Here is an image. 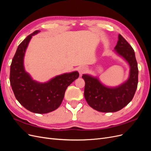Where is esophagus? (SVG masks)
I'll return each instance as SVG.
<instances>
[{
    "label": "esophagus",
    "instance_id": "1",
    "mask_svg": "<svg viewBox=\"0 0 151 151\" xmlns=\"http://www.w3.org/2000/svg\"><path fill=\"white\" fill-rule=\"evenodd\" d=\"M78 71L79 72L80 75L81 76L82 74H83L84 73H85L86 71H87V68L84 66H82V67H79L78 68Z\"/></svg>",
    "mask_w": 151,
    "mask_h": 151
}]
</instances>
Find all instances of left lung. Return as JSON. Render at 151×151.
Listing matches in <instances>:
<instances>
[{
	"label": "left lung",
	"mask_w": 151,
	"mask_h": 151,
	"mask_svg": "<svg viewBox=\"0 0 151 151\" xmlns=\"http://www.w3.org/2000/svg\"><path fill=\"white\" fill-rule=\"evenodd\" d=\"M114 52L128 63L130 71L128 79L116 87L103 84L97 77L83 74L84 97L89 106L100 112L120 110L133 99L138 84V67L134 49L121 35H118Z\"/></svg>",
	"instance_id": "8db88e82"
}]
</instances>
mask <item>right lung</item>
Wrapping results in <instances>:
<instances>
[{
    "label": "right lung",
    "instance_id": "right-lung-1",
    "mask_svg": "<svg viewBox=\"0 0 151 151\" xmlns=\"http://www.w3.org/2000/svg\"><path fill=\"white\" fill-rule=\"evenodd\" d=\"M40 32L34 31L18 46L11 65L10 83L16 98L22 106L33 113L43 114L60 106L67 87L79 74L77 71L65 73L43 83L33 79L25 70L24 58L32 36Z\"/></svg>",
    "mask_w": 151,
    "mask_h": 151
}]
</instances>
